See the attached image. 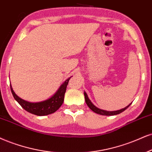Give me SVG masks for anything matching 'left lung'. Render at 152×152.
Segmentation results:
<instances>
[{
	"instance_id": "8db88e82",
	"label": "left lung",
	"mask_w": 152,
	"mask_h": 152,
	"mask_svg": "<svg viewBox=\"0 0 152 152\" xmlns=\"http://www.w3.org/2000/svg\"><path fill=\"white\" fill-rule=\"evenodd\" d=\"M84 94H85V102H86V104L88 106V107H89L90 109L92 110V111L94 112V113H98V114H100V115H117V114H119L122 113V112L124 111L125 110H126L127 108H128L129 106H130L131 104H130L128 105V106H126V107H125L124 108H122L121 110H114V111H107V110H102V109H100V108H98L97 107L94 105L92 103L90 100H89V97H88L87 93L85 92L84 93Z\"/></svg>"
}]
</instances>
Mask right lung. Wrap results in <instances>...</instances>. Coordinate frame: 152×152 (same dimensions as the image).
Wrapping results in <instances>:
<instances>
[{"instance_id":"obj_1","label":"right lung","mask_w":152,"mask_h":152,"mask_svg":"<svg viewBox=\"0 0 152 152\" xmlns=\"http://www.w3.org/2000/svg\"><path fill=\"white\" fill-rule=\"evenodd\" d=\"M70 77L67 79L63 82V85L58 89V90L56 91L55 94L52 96L47 100L43 101L41 102H29L27 101L24 100L20 98L18 95L13 91L12 87L10 85V89L12 91L13 97L19 103V104L24 108V110H27L29 113L34 114V115L42 116L47 115L49 114L53 113L58 108L61 107V105L63 104V101H64V96L66 88L68 84L69 80Z\"/></svg>"}]
</instances>
